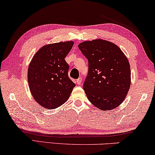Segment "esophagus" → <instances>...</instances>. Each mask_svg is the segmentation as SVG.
I'll list each match as a JSON object with an SVG mask.
<instances>
[{
  "mask_svg": "<svg viewBox=\"0 0 155 155\" xmlns=\"http://www.w3.org/2000/svg\"><path fill=\"white\" fill-rule=\"evenodd\" d=\"M81 82H82L81 78H79L77 80H76V83H77V84H78V85H80V84H81Z\"/></svg>",
  "mask_w": 155,
  "mask_h": 155,
  "instance_id": "obj_1",
  "label": "esophagus"
}]
</instances>
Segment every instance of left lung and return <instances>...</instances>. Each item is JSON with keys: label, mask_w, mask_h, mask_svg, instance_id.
Here are the masks:
<instances>
[{"label": "left lung", "mask_w": 155, "mask_h": 155, "mask_svg": "<svg viewBox=\"0 0 155 155\" xmlns=\"http://www.w3.org/2000/svg\"><path fill=\"white\" fill-rule=\"evenodd\" d=\"M89 63L83 89L89 101L102 111L118 107L130 87V63L116 44L101 39L80 43Z\"/></svg>", "instance_id": "1"}]
</instances>
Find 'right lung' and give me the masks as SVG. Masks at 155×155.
<instances>
[{"label": "right lung", "instance_id": "1", "mask_svg": "<svg viewBox=\"0 0 155 155\" xmlns=\"http://www.w3.org/2000/svg\"><path fill=\"white\" fill-rule=\"evenodd\" d=\"M73 41L50 44L35 54L28 67L27 79L31 94L46 109H56L66 101L75 84L68 77L65 61Z\"/></svg>", "mask_w": 155, "mask_h": 155}]
</instances>
